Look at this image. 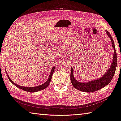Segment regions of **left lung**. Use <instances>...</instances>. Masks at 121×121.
Segmentation results:
<instances>
[{"instance_id":"8db88e82","label":"left lung","mask_w":121,"mask_h":121,"mask_svg":"<svg viewBox=\"0 0 121 121\" xmlns=\"http://www.w3.org/2000/svg\"><path fill=\"white\" fill-rule=\"evenodd\" d=\"M108 36L112 40V44L114 48V56L112 58V61L111 64V66L107 71L104 75L99 79H97L96 80L91 81L88 82H81L77 81L73 77V70L71 67L70 78L71 82L73 86L79 91H82L84 92H93L95 91L99 90L102 88L105 87L106 85L109 84V82L112 80L114 76L115 73L117 66V54L115 47V44L114 43L113 39L111 36L110 33L108 31H106Z\"/></svg>"}]
</instances>
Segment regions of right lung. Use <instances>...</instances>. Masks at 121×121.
<instances>
[{
	"instance_id": "add662e5",
	"label": "right lung",
	"mask_w": 121,
	"mask_h": 121,
	"mask_svg": "<svg viewBox=\"0 0 121 121\" xmlns=\"http://www.w3.org/2000/svg\"><path fill=\"white\" fill-rule=\"evenodd\" d=\"M55 68H56V66H54L53 67V68H52V69H51V72H50V76H49V78L48 79V80L46 82H45L44 84H43L42 85H39V86H36V87H24V86H20V85H18L17 84H15L14 82H12V80H11V79H10V78H9V75H8V74L6 73V74L7 75V77H8V78H9V80H10V82L12 83V84L15 85V86H16L17 87L21 89V90H22L23 91H26V92H37V91H39L41 90H44V89L46 88L48 86H49V84H50V81L51 80V78H52V74H53V71L55 70Z\"/></svg>"
}]
</instances>
